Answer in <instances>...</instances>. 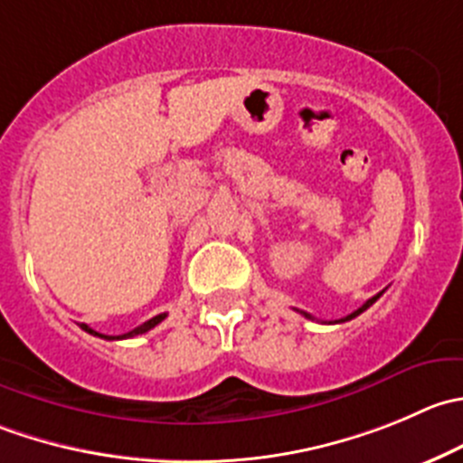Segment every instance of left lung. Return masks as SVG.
<instances>
[{
  "label": "left lung",
  "mask_w": 463,
  "mask_h": 463,
  "mask_svg": "<svg viewBox=\"0 0 463 463\" xmlns=\"http://www.w3.org/2000/svg\"><path fill=\"white\" fill-rule=\"evenodd\" d=\"M380 296H383V291H380V294H378V296H373V298H369V300H366V303H364V305H362V307H360V309H355V312H353V314H348V317H345V318H341V321H351V318H355V317H357V314H362V312H364V309H366V307H371V305H373V303H375V300H378V298H380ZM300 314H303V317H305V318H312V317H309V314H307V312H300Z\"/></svg>",
  "instance_id": "8db88e82"
}]
</instances>
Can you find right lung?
<instances>
[{
	"label": "right lung",
	"mask_w": 463,
	"mask_h": 463,
	"mask_svg": "<svg viewBox=\"0 0 463 463\" xmlns=\"http://www.w3.org/2000/svg\"><path fill=\"white\" fill-rule=\"evenodd\" d=\"M167 317V314H158V317H154V318H149V321L146 323H142V326H137L136 330H131V332H127V335H119V336H108V335H99L97 330H92V327L90 326H85V323H80V327H83L85 332H90V335H94V336H103V339H127V336H136V335H145V332H149L151 327H156L158 326L160 321H163V318Z\"/></svg>",
	"instance_id": "1"
}]
</instances>
